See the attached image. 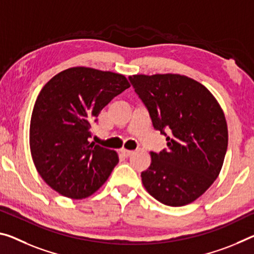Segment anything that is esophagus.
I'll use <instances>...</instances> for the list:
<instances>
[{
	"label": "esophagus",
	"mask_w": 254,
	"mask_h": 254,
	"mask_svg": "<svg viewBox=\"0 0 254 254\" xmlns=\"http://www.w3.org/2000/svg\"><path fill=\"white\" fill-rule=\"evenodd\" d=\"M121 151H122V154H123V156H124V157H127H127H131L132 155H133V154H134V151H131V150H127V149H122V150H121Z\"/></svg>",
	"instance_id": "obj_1"
}]
</instances>
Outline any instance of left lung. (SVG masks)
<instances>
[{
    "label": "left lung",
    "instance_id": "left-lung-1",
    "mask_svg": "<svg viewBox=\"0 0 254 254\" xmlns=\"http://www.w3.org/2000/svg\"><path fill=\"white\" fill-rule=\"evenodd\" d=\"M128 80L168 147L150 154V166L141 173L144 188L166 206L193 202L223 166L228 143L223 110L206 87L185 75L136 74Z\"/></svg>",
    "mask_w": 254,
    "mask_h": 254
}]
</instances>
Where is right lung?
<instances>
[{
    "label": "right lung",
    "instance_id": "add662e5",
    "mask_svg": "<svg viewBox=\"0 0 254 254\" xmlns=\"http://www.w3.org/2000/svg\"><path fill=\"white\" fill-rule=\"evenodd\" d=\"M128 87L122 74L78 66L60 72L40 90L31 114L30 151L39 175L60 194L86 198L111 175L119 156L90 143V128Z\"/></svg>",
    "mask_w": 254,
    "mask_h": 254
}]
</instances>
